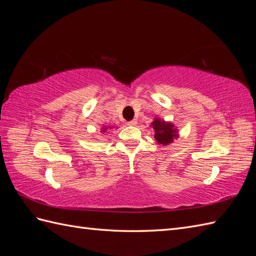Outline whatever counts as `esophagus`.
<instances>
[{
    "label": "esophagus",
    "instance_id": "esophagus-1",
    "mask_svg": "<svg viewBox=\"0 0 256 256\" xmlns=\"http://www.w3.org/2000/svg\"><path fill=\"white\" fill-rule=\"evenodd\" d=\"M137 120H136V119H132V120H130V122H127V124H129V126H134V124H137Z\"/></svg>",
    "mask_w": 256,
    "mask_h": 256
}]
</instances>
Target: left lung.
Wrapping results in <instances>:
<instances>
[{
	"mask_svg": "<svg viewBox=\"0 0 256 256\" xmlns=\"http://www.w3.org/2000/svg\"><path fill=\"white\" fill-rule=\"evenodd\" d=\"M152 127L154 129L156 140L158 141V144H160L162 146L172 144L173 138L178 137V134H176V130L174 129L173 124L161 120V119L158 118H156V120L152 122Z\"/></svg>",
	"mask_w": 256,
	"mask_h": 256,
	"instance_id": "obj_1",
	"label": "left lung"
}]
</instances>
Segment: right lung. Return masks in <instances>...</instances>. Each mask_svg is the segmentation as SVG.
Wrapping results in <instances>:
<instances>
[{
    "label": "right lung",
    "instance_id": "right-lung-1",
    "mask_svg": "<svg viewBox=\"0 0 256 256\" xmlns=\"http://www.w3.org/2000/svg\"><path fill=\"white\" fill-rule=\"evenodd\" d=\"M106 129H107V127H104L103 128V132H106Z\"/></svg>",
    "mask_w": 256,
    "mask_h": 256
}]
</instances>
